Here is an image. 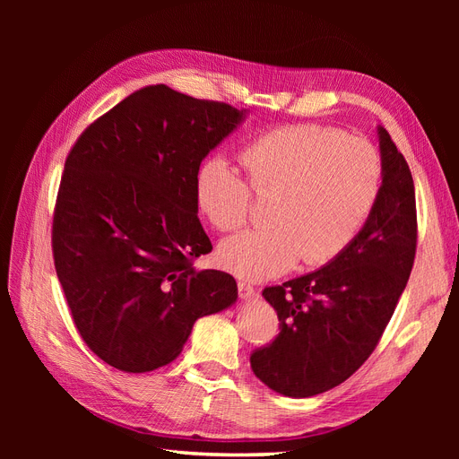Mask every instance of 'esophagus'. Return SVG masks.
I'll use <instances>...</instances> for the list:
<instances>
[{
	"label": "esophagus",
	"mask_w": 459,
	"mask_h": 459,
	"mask_svg": "<svg viewBox=\"0 0 459 459\" xmlns=\"http://www.w3.org/2000/svg\"><path fill=\"white\" fill-rule=\"evenodd\" d=\"M238 292H239V298H242L244 301H251V299L256 296V290H255V288H253L251 284L244 282V281H239V282H238Z\"/></svg>",
	"instance_id": "esophagus-1"
}]
</instances>
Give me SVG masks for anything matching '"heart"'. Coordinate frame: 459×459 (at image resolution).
Masks as SVG:
<instances>
[{"label":"heart","mask_w":459,"mask_h":459,"mask_svg":"<svg viewBox=\"0 0 459 459\" xmlns=\"http://www.w3.org/2000/svg\"><path fill=\"white\" fill-rule=\"evenodd\" d=\"M242 160L249 186L273 195L272 227L223 239L217 260L249 281L282 275L303 258L322 266L342 255L365 225L381 186V161L363 137L322 126H281L247 143ZM195 201L210 225L221 232L247 220L251 193L221 156L201 163Z\"/></svg>","instance_id":"b5f03b06"}]
</instances>
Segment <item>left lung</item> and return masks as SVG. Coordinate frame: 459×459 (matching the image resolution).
Returning a JSON list of instances; mask_svg holds the SVG:
<instances>
[{
	"label": "left lung",
	"mask_w": 459,
	"mask_h": 459,
	"mask_svg": "<svg viewBox=\"0 0 459 459\" xmlns=\"http://www.w3.org/2000/svg\"><path fill=\"white\" fill-rule=\"evenodd\" d=\"M381 186L348 249L320 270L262 292L281 333L251 355L255 376L272 391L308 398L346 381L370 357L413 268L415 186L389 132L377 126Z\"/></svg>",
	"instance_id": "8db88e82"
}]
</instances>
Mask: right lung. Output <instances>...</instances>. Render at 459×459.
<instances>
[{"label":"right lung","mask_w":459,"mask_h":459,"mask_svg":"<svg viewBox=\"0 0 459 459\" xmlns=\"http://www.w3.org/2000/svg\"><path fill=\"white\" fill-rule=\"evenodd\" d=\"M247 113L151 85L70 151L54 215L56 272L82 339L109 367L169 365L193 324L236 303L232 275L191 264L212 251L195 175Z\"/></svg>","instance_id":"1"}]
</instances>
